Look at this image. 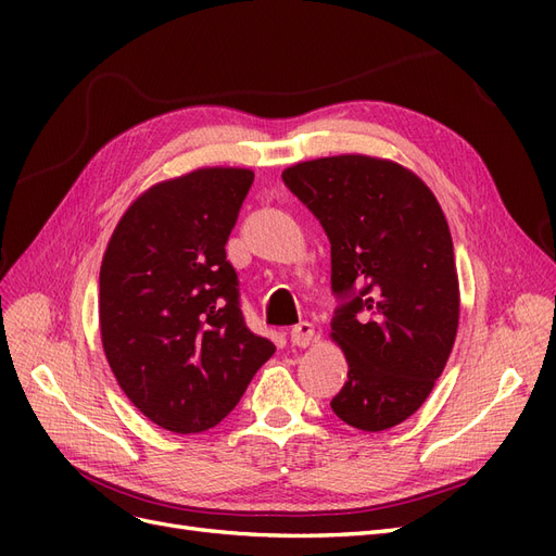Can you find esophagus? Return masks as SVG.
Segmentation results:
<instances>
[{
	"label": "esophagus",
	"mask_w": 556,
	"mask_h": 556,
	"mask_svg": "<svg viewBox=\"0 0 556 556\" xmlns=\"http://www.w3.org/2000/svg\"><path fill=\"white\" fill-rule=\"evenodd\" d=\"M313 336H315V329H313L311 323H299V325H294L292 331H290V341H292V345L306 348V345H311Z\"/></svg>",
	"instance_id": "34e87169"
}]
</instances>
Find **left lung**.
I'll list each match as a JSON object with an SVG mask.
<instances>
[{
    "label": "left lung",
    "mask_w": 556,
    "mask_h": 556,
    "mask_svg": "<svg viewBox=\"0 0 556 556\" xmlns=\"http://www.w3.org/2000/svg\"><path fill=\"white\" fill-rule=\"evenodd\" d=\"M282 182L331 243V336L348 359L331 410L362 431L392 429L427 401L457 336L445 215L413 172L366 155L301 162Z\"/></svg>",
    "instance_id": "1"
}]
</instances>
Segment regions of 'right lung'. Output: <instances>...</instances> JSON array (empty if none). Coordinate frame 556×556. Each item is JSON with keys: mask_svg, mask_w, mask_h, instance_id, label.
Here are the masks:
<instances>
[{"mask_svg": "<svg viewBox=\"0 0 556 556\" xmlns=\"http://www.w3.org/2000/svg\"><path fill=\"white\" fill-rule=\"evenodd\" d=\"M255 174L197 169L143 192L117 223L99 271L111 371L150 422L215 427L276 345L245 325L227 239Z\"/></svg>", "mask_w": 556, "mask_h": 556, "instance_id": "right-lung-1", "label": "right lung"}]
</instances>
